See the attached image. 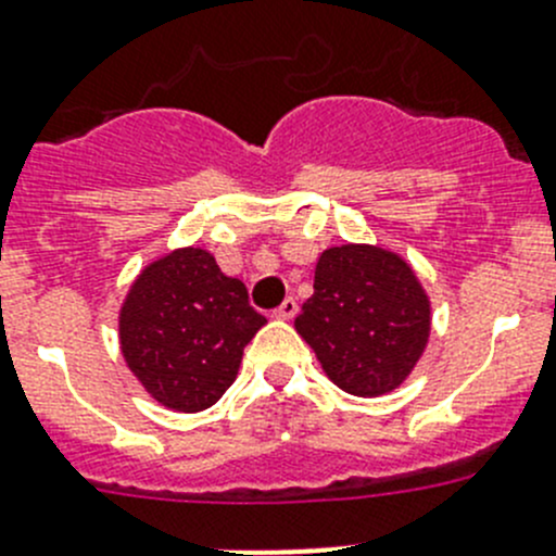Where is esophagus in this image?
Here are the masks:
<instances>
[{
  "mask_svg": "<svg viewBox=\"0 0 556 556\" xmlns=\"http://www.w3.org/2000/svg\"><path fill=\"white\" fill-rule=\"evenodd\" d=\"M295 312H299V304H295L293 295H288V299H285L277 309H274V317H279V320H290Z\"/></svg>",
  "mask_w": 556,
  "mask_h": 556,
  "instance_id": "obj_1",
  "label": "esophagus"
}]
</instances>
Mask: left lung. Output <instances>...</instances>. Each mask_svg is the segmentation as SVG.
Returning a JSON list of instances; mask_svg holds the SVG:
<instances>
[{
    "label": "left lung",
    "instance_id": "left-lung-1",
    "mask_svg": "<svg viewBox=\"0 0 556 556\" xmlns=\"http://www.w3.org/2000/svg\"><path fill=\"white\" fill-rule=\"evenodd\" d=\"M429 299L413 268L369 244L331 247L315 268V293L295 331L323 371L353 396L402 386L429 339Z\"/></svg>",
    "mask_w": 556,
    "mask_h": 556
}]
</instances>
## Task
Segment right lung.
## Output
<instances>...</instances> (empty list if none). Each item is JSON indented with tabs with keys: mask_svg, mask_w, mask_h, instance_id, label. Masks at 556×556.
Wrapping results in <instances>:
<instances>
[{
	"mask_svg": "<svg viewBox=\"0 0 556 556\" xmlns=\"http://www.w3.org/2000/svg\"><path fill=\"white\" fill-rule=\"evenodd\" d=\"M263 323L244 282L225 277L206 250L187 247L135 279L118 339L132 375L160 404L198 413L228 391Z\"/></svg>",
	"mask_w": 556,
	"mask_h": 556,
	"instance_id": "right-lung-1",
	"label": "right lung"
}]
</instances>
